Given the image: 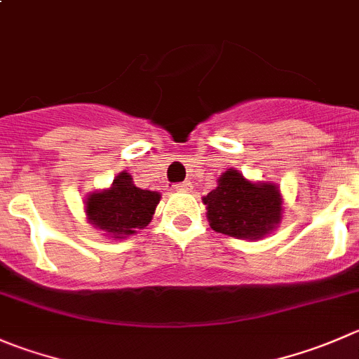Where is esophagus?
<instances>
[{"mask_svg":"<svg viewBox=\"0 0 359 359\" xmlns=\"http://www.w3.org/2000/svg\"><path fill=\"white\" fill-rule=\"evenodd\" d=\"M175 189H177V191H180V193H189V191H193V184L187 182V180H186V182L177 184Z\"/></svg>","mask_w":359,"mask_h":359,"instance_id":"1","label":"esophagus"}]
</instances>
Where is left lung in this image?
<instances>
[{"instance_id":"8db88e82","label":"left lung","mask_w":359,"mask_h":359,"mask_svg":"<svg viewBox=\"0 0 359 359\" xmlns=\"http://www.w3.org/2000/svg\"><path fill=\"white\" fill-rule=\"evenodd\" d=\"M207 219L217 233L243 240L270 235L283 219V196L276 184L250 182L238 170H226L217 187L203 196Z\"/></svg>"}]
</instances>
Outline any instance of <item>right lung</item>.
<instances>
[{
	"instance_id": "right-lung-1",
	"label": "right lung",
	"mask_w": 359,
	"mask_h": 359,
	"mask_svg": "<svg viewBox=\"0 0 359 359\" xmlns=\"http://www.w3.org/2000/svg\"><path fill=\"white\" fill-rule=\"evenodd\" d=\"M159 200L158 191L140 189L130 173L123 172L109 189L87 194L86 215L87 221L112 238H126L152 221Z\"/></svg>"
}]
</instances>
